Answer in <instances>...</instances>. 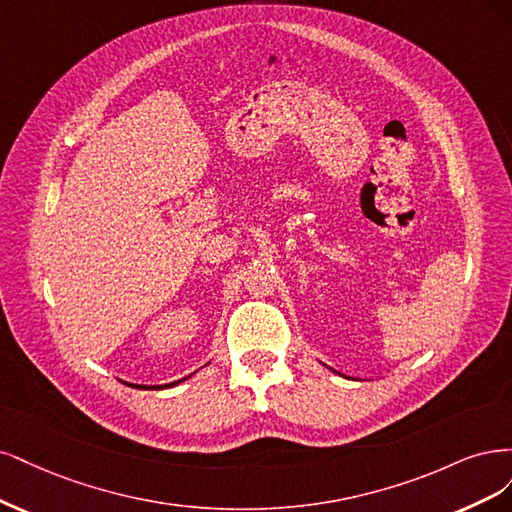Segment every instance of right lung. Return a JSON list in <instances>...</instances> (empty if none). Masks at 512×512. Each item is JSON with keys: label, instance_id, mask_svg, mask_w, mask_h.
<instances>
[{"label": "right lung", "instance_id": "1", "mask_svg": "<svg viewBox=\"0 0 512 512\" xmlns=\"http://www.w3.org/2000/svg\"><path fill=\"white\" fill-rule=\"evenodd\" d=\"M176 383H180V381H176ZM176 383H170V385H163V387H172V385H176ZM131 387H134V385H131ZM136 387H142V385H136ZM161 387V389H163ZM144 389H159V387H144Z\"/></svg>", "mask_w": 512, "mask_h": 512}]
</instances>
